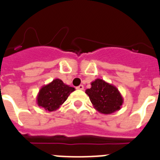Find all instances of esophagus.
<instances>
[{"label": "esophagus", "instance_id": "34e87169", "mask_svg": "<svg viewBox=\"0 0 160 160\" xmlns=\"http://www.w3.org/2000/svg\"><path fill=\"white\" fill-rule=\"evenodd\" d=\"M76 88L79 89V90H83V89H84V85H83V84H80V85H79L78 87H76Z\"/></svg>", "mask_w": 160, "mask_h": 160}]
</instances>
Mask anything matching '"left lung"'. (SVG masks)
Listing matches in <instances>:
<instances>
[{"mask_svg": "<svg viewBox=\"0 0 160 160\" xmlns=\"http://www.w3.org/2000/svg\"><path fill=\"white\" fill-rule=\"evenodd\" d=\"M94 109L102 114L109 115L121 108L123 98L113 84L102 79H96L91 83V88L85 90Z\"/></svg>", "mask_w": 160, "mask_h": 160, "instance_id": "1", "label": "left lung"}]
</instances>
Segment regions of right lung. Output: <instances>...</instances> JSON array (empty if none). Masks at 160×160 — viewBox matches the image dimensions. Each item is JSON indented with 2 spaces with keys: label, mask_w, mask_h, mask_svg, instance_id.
Masks as SVG:
<instances>
[{
  "label": "right lung",
  "mask_w": 160,
  "mask_h": 160,
  "mask_svg": "<svg viewBox=\"0 0 160 160\" xmlns=\"http://www.w3.org/2000/svg\"><path fill=\"white\" fill-rule=\"evenodd\" d=\"M73 91H75V88L64 84L60 79H54L39 90L37 96V105L49 112L56 111Z\"/></svg>",
  "instance_id": "add662e5"
}]
</instances>
